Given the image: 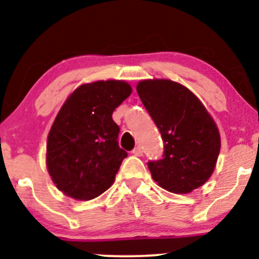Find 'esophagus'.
<instances>
[{"label": "esophagus", "instance_id": "34e87169", "mask_svg": "<svg viewBox=\"0 0 259 259\" xmlns=\"http://www.w3.org/2000/svg\"><path fill=\"white\" fill-rule=\"evenodd\" d=\"M143 153H144V151H143V148H142V146H135V148L133 149V154H134V155H137V156H142V155H143Z\"/></svg>", "mask_w": 259, "mask_h": 259}]
</instances>
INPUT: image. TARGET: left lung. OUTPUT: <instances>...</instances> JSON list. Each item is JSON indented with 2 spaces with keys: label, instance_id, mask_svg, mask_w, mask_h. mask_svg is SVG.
<instances>
[{
  "label": "left lung",
  "instance_id": "8db88e82",
  "mask_svg": "<svg viewBox=\"0 0 259 259\" xmlns=\"http://www.w3.org/2000/svg\"><path fill=\"white\" fill-rule=\"evenodd\" d=\"M137 91L164 143L163 158L148 163L153 179L173 193L202 187L221 150L218 127L207 109L192 91L170 80L140 81Z\"/></svg>",
  "mask_w": 259,
  "mask_h": 259
}]
</instances>
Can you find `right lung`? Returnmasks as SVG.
Masks as SVG:
<instances>
[{
    "instance_id": "1",
    "label": "right lung",
    "mask_w": 259,
    "mask_h": 259,
    "mask_svg": "<svg viewBox=\"0 0 259 259\" xmlns=\"http://www.w3.org/2000/svg\"><path fill=\"white\" fill-rule=\"evenodd\" d=\"M130 94L125 81L83 83L60 109L49 133L46 164L65 195L90 200L111 187L127 156L117 143L113 113Z\"/></svg>"
}]
</instances>
